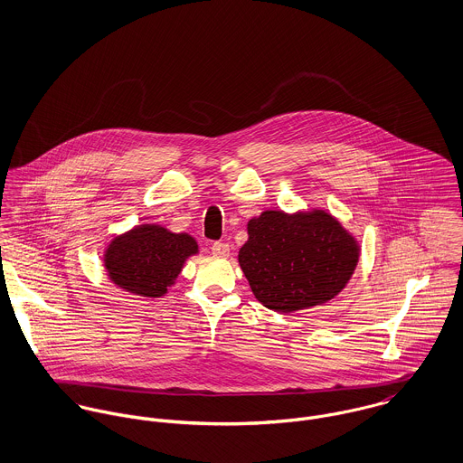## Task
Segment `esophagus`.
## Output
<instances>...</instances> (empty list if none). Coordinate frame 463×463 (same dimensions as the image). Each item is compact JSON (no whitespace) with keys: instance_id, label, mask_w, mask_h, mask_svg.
Masks as SVG:
<instances>
[{"instance_id":"obj_1","label":"esophagus","mask_w":463,"mask_h":463,"mask_svg":"<svg viewBox=\"0 0 463 463\" xmlns=\"http://www.w3.org/2000/svg\"><path fill=\"white\" fill-rule=\"evenodd\" d=\"M212 255L219 259H228L230 257V246L226 242H213L212 244Z\"/></svg>"}]
</instances>
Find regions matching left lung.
I'll return each instance as SVG.
<instances>
[{"instance_id": "8db88e82", "label": "left lung", "mask_w": 463, "mask_h": 463, "mask_svg": "<svg viewBox=\"0 0 463 463\" xmlns=\"http://www.w3.org/2000/svg\"><path fill=\"white\" fill-rule=\"evenodd\" d=\"M360 241L323 208L264 210L248 221L239 265L265 308L292 314L328 303L349 283Z\"/></svg>"}]
</instances>
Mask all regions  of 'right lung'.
<instances>
[{
	"instance_id": "1",
	"label": "right lung",
	"mask_w": 463,
	"mask_h": 463,
	"mask_svg": "<svg viewBox=\"0 0 463 463\" xmlns=\"http://www.w3.org/2000/svg\"><path fill=\"white\" fill-rule=\"evenodd\" d=\"M198 253L193 235L144 222L112 237L103 250V267L118 288L140 298H162L176 283L185 262Z\"/></svg>"
}]
</instances>
